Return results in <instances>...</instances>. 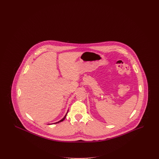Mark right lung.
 Segmentation results:
<instances>
[{
	"instance_id": "obj_1",
	"label": "right lung",
	"mask_w": 159,
	"mask_h": 159,
	"mask_svg": "<svg viewBox=\"0 0 159 159\" xmlns=\"http://www.w3.org/2000/svg\"><path fill=\"white\" fill-rule=\"evenodd\" d=\"M66 115H67V114H66ZM66 116H64V118H63V119H61V120H60V121H58V122H56V123H54V124H55V123H60V122H61V121H63V120H64V119H66Z\"/></svg>"
}]
</instances>
